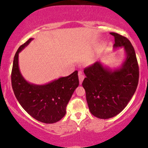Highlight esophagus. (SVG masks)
<instances>
[{
    "mask_svg": "<svg viewBox=\"0 0 148 148\" xmlns=\"http://www.w3.org/2000/svg\"><path fill=\"white\" fill-rule=\"evenodd\" d=\"M84 79V75H83L82 72L81 71H79V84L82 85L83 81Z\"/></svg>",
    "mask_w": 148,
    "mask_h": 148,
    "instance_id": "34e87169",
    "label": "esophagus"
}]
</instances>
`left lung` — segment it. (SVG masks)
I'll list each match as a JSON object with an SVG mask.
<instances>
[{"label": "left lung", "instance_id": "1", "mask_svg": "<svg viewBox=\"0 0 148 148\" xmlns=\"http://www.w3.org/2000/svg\"><path fill=\"white\" fill-rule=\"evenodd\" d=\"M114 49L123 48L125 58L120 66L111 69L100 61L84 69L82 83L90 112L97 118L108 119L119 114L134 95L139 81V66L134 48L124 36L111 32Z\"/></svg>", "mask_w": 148, "mask_h": 148}]
</instances>
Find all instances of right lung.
<instances>
[{
    "mask_svg": "<svg viewBox=\"0 0 148 148\" xmlns=\"http://www.w3.org/2000/svg\"><path fill=\"white\" fill-rule=\"evenodd\" d=\"M33 38L18 48L14 56L11 83L14 94L24 110L40 122L51 124L60 121L66 114V107L79 86L78 71L44 85L31 84L21 73L19 54Z\"/></svg>",
    "mask_w": 148,
    "mask_h": 148,
    "instance_id": "1",
    "label": "right lung"
}]
</instances>
